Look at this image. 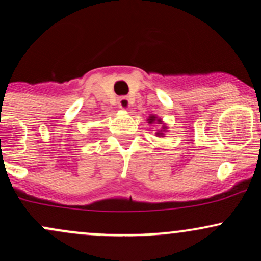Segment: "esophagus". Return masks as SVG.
Here are the masks:
<instances>
[{"mask_svg":"<svg viewBox=\"0 0 261 261\" xmlns=\"http://www.w3.org/2000/svg\"><path fill=\"white\" fill-rule=\"evenodd\" d=\"M118 104H119V108H120V109L126 110V109H128V107H130V100H128L127 97H120L118 99Z\"/></svg>","mask_w":261,"mask_h":261,"instance_id":"1","label":"esophagus"}]
</instances>
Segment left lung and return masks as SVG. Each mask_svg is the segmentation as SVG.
<instances>
[{"label":"left lung","mask_w":261,"mask_h":261,"mask_svg":"<svg viewBox=\"0 0 261 261\" xmlns=\"http://www.w3.org/2000/svg\"><path fill=\"white\" fill-rule=\"evenodd\" d=\"M148 120V124H153L154 121H157L158 124H162V121H161V119H157V116H154V115H151L149 116V118L147 119ZM167 130V127L166 126H162V130H160L157 133V136H163L164 135V131Z\"/></svg>","instance_id":"8db88e82"}]
</instances>
